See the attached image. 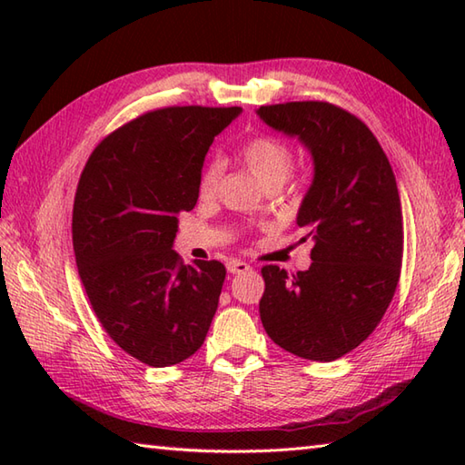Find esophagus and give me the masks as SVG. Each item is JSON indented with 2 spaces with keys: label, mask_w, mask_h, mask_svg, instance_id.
<instances>
[{
  "label": "esophagus",
  "mask_w": 465,
  "mask_h": 465,
  "mask_svg": "<svg viewBox=\"0 0 465 465\" xmlns=\"http://www.w3.org/2000/svg\"><path fill=\"white\" fill-rule=\"evenodd\" d=\"M250 270H252V265L242 262V260L227 262V272H230V273H243V272H250Z\"/></svg>",
  "instance_id": "obj_1"
}]
</instances>
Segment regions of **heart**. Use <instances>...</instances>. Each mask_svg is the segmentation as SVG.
Instances as JSON below:
<instances>
[{"label": "heart", "mask_w": 465, "mask_h": 465, "mask_svg": "<svg viewBox=\"0 0 465 465\" xmlns=\"http://www.w3.org/2000/svg\"><path fill=\"white\" fill-rule=\"evenodd\" d=\"M240 160L263 187H282L293 170V150L275 135H255L240 150ZM222 175V162L212 160L203 165L197 180V195L212 200Z\"/></svg>", "instance_id": "1"}]
</instances>
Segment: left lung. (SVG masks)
Segmentation results:
<instances>
[{
	"instance_id": "left-lung-1",
	"label": "left lung",
	"mask_w": 465,
	"mask_h": 465,
	"mask_svg": "<svg viewBox=\"0 0 465 465\" xmlns=\"http://www.w3.org/2000/svg\"><path fill=\"white\" fill-rule=\"evenodd\" d=\"M270 127L308 147L313 182L298 212L310 270L263 265L260 318L298 358L333 361L368 340L396 293L403 255L396 175L370 127L328 102L262 105Z\"/></svg>"
}]
</instances>
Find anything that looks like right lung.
I'll list each match as a JSON object with an SVG mask.
<instances>
[{
	"instance_id": "right-lung-1",
	"label": "right lung",
	"mask_w": 465,
	"mask_h": 465,
	"mask_svg": "<svg viewBox=\"0 0 465 465\" xmlns=\"http://www.w3.org/2000/svg\"><path fill=\"white\" fill-rule=\"evenodd\" d=\"M242 107L173 105L117 127L87 160L74 202L77 272L97 320L132 358H190L220 302L222 262L183 265L177 215L197 203L205 153Z\"/></svg>"
}]
</instances>
